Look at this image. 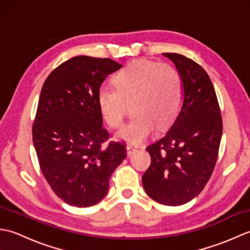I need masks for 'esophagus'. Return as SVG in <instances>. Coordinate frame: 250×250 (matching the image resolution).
Listing matches in <instances>:
<instances>
[{"label": "esophagus", "mask_w": 250, "mask_h": 250, "mask_svg": "<svg viewBox=\"0 0 250 250\" xmlns=\"http://www.w3.org/2000/svg\"><path fill=\"white\" fill-rule=\"evenodd\" d=\"M125 148H126V153H128V156H130L132 152L137 149V146L134 144H128Z\"/></svg>", "instance_id": "1"}]
</instances>
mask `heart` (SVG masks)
<instances>
[{"instance_id": "obj_1", "label": "heart", "mask_w": 250, "mask_h": 250, "mask_svg": "<svg viewBox=\"0 0 250 250\" xmlns=\"http://www.w3.org/2000/svg\"><path fill=\"white\" fill-rule=\"evenodd\" d=\"M185 99L180 73L172 65L145 59L134 60L114 76V87L98 90L101 116L110 128H119L132 105L133 117L119 130L118 140L141 143L155 125L164 126L175 119Z\"/></svg>"}]
</instances>
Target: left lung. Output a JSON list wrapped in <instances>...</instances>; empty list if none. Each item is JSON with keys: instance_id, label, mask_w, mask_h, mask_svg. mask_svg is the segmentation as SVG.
Returning a JSON list of instances; mask_svg holds the SVG:
<instances>
[{"instance_id": "obj_1", "label": "left lung", "mask_w": 250, "mask_h": 250, "mask_svg": "<svg viewBox=\"0 0 250 250\" xmlns=\"http://www.w3.org/2000/svg\"><path fill=\"white\" fill-rule=\"evenodd\" d=\"M183 77L185 99L161 139L146 149L151 164L143 187L152 200L178 206L194 199L208 182L218 157L222 118L209 76L201 65L178 54H163Z\"/></svg>"}]
</instances>
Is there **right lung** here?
<instances>
[{
	"label": "right lung",
	"mask_w": 250,
	"mask_h": 250,
	"mask_svg": "<svg viewBox=\"0 0 250 250\" xmlns=\"http://www.w3.org/2000/svg\"><path fill=\"white\" fill-rule=\"evenodd\" d=\"M121 65L77 56L52 71L42 88L32 129L39 163L52 191L66 204L93 206L103 200L109 177L126 157L110 142L98 106V90Z\"/></svg>",
	"instance_id": "add662e5"
}]
</instances>
